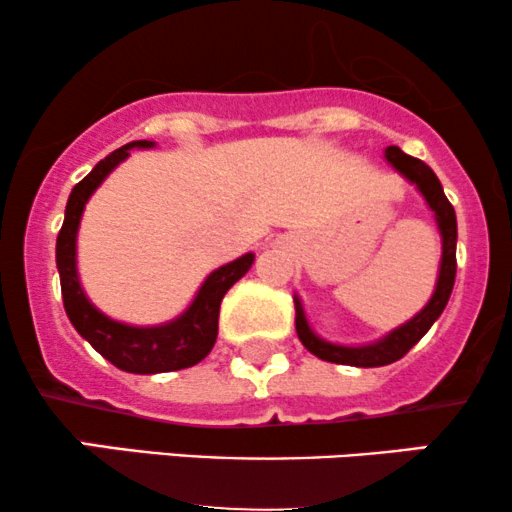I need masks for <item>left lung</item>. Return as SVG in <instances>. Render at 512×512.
Wrapping results in <instances>:
<instances>
[{
	"label": "left lung",
	"mask_w": 512,
	"mask_h": 512,
	"mask_svg": "<svg viewBox=\"0 0 512 512\" xmlns=\"http://www.w3.org/2000/svg\"><path fill=\"white\" fill-rule=\"evenodd\" d=\"M386 160L402 174V177L410 179V182L417 186L419 194L426 198V203H429V208L434 210L436 215L438 230H441V239H443L441 270H438L436 290L431 294L429 304H426L417 316L410 318L407 323H402L400 328L390 330L386 338L369 342V345H359V347L333 345V342L318 338L314 330H311L309 321H306L302 302H299V297H294V309H297L294 326H297L299 340H302L306 350L316 354V357L323 359V362L362 366V369L398 362V359L405 357V354L410 352L426 333H429V328L434 326L436 318L443 314V309H446L450 292H453L455 270H458V261H455V244H458V220H455V208L450 206L446 194H443L441 182H438L434 170H431L426 162L402 153L398 146L386 148Z\"/></svg>",
	"instance_id": "left-lung-1"
}]
</instances>
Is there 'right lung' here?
<instances>
[{
    "mask_svg": "<svg viewBox=\"0 0 512 512\" xmlns=\"http://www.w3.org/2000/svg\"><path fill=\"white\" fill-rule=\"evenodd\" d=\"M153 146V141H131L107 155L105 160H100L93 167V172L71 189L69 201H66L64 225L57 234V270L59 282H62L64 309L71 326L107 362H112L117 369L129 371V374H165V371L189 369V366L206 359L208 352L213 350L215 338H218L222 297L234 282L244 278L246 270L254 263V254H244L237 261L213 270L198 290L194 302L189 304V309L174 321L162 323V326H126V323L112 321L110 316H105L88 302L76 270V234L83 208H86L93 191L105 182L107 174L119 162L129 158L131 148Z\"/></svg>",
    "mask_w": 512,
    "mask_h": 512,
    "instance_id": "right-lung-1",
    "label": "right lung"
}]
</instances>
